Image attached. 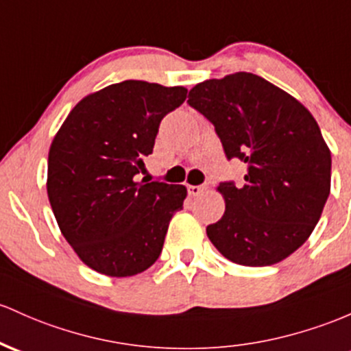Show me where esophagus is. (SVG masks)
Instances as JSON below:
<instances>
[{
	"mask_svg": "<svg viewBox=\"0 0 351 351\" xmlns=\"http://www.w3.org/2000/svg\"><path fill=\"white\" fill-rule=\"evenodd\" d=\"M205 190H206V186H198V184H190V186H188V193H190L191 196L202 195Z\"/></svg>",
	"mask_w": 351,
	"mask_h": 351,
	"instance_id": "esophagus-1",
	"label": "esophagus"
}]
</instances>
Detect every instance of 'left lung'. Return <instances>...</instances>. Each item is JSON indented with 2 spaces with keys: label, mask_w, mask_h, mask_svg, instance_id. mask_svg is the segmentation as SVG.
Masks as SVG:
<instances>
[{
  "label": "left lung",
  "mask_w": 351,
  "mask_h": 351,
  "mask_svg": "<svg viewBox=\"0 0 351 351\" xmlns=\"http://www.w3.org/2000/svg\"><path fill=\"white\" fill-rule=\"evenodd\" d=\"M188 103L215 125L228 160L246 165L241 186L219 183L221 219L206 226L215 248L245 267H268L310 238L332 186V153L298 99L253 73L206 80Z\"/></svg>",
  "instance_id": "8db88e82"
}]
</instances>
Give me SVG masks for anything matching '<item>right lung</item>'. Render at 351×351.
<instances>
[{
    "mask_svg": "<svg viewBox=\"0 0 351 351\" xmlns=\"http://www.w3.org/2000/svg\"><path fill=\"white\" fill-rule=\"evenodd\" d=\"M184 86L126 80L84 96L48 153L49 205L61 233L86 267L133 276L160 256L186 186L136 182L160 121L186 99Z\"/></svg>",
    "mask_w": 351,
    "mask_h": 351,
    "instance_id": "add662e5",
    "label": "right lung"
}]
</instances>
